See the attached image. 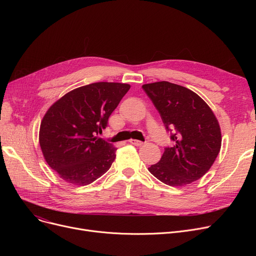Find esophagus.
Masks as SVG:
<instances>
[{"label":"esophagus","mask_w":256,"mask_h":256,"mask_svg":"<svg viewBox=\"0 0 256 256\" xmlns=\"http://www.w3.org/2000/svg\"><path fill=\"white\" fill-rule=\"evenodd\" d=\"M130 142L132 144V145H136V146H142L144 143L142 141H139V140H136V139H130Z\"/></svg>","instance_id":"obj_1"}]
</instances>
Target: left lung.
<instances>
[{
    "mask_svg": "<svg viewBox=\"0 0 256 256\" xmlns=\"http://www.w3.org/2000/svg\"><path fill=\"white\" fill-rule=\"evenodd\" d=\"M142 88L176 143L166 147L150 172L171 186H184L201 178L221 148V130L214 112L198 94L186 87L162 80Z\"/></svg>",
    "mask_w": 256,
    "mask_h": 256,
    "instance_id": "8db88e82",
    "label": "left lung"
}]
</instances>
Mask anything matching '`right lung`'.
Returning a JSON list of instances; mask_svg holds the SVG:
<instances>
[{"label":"right lung","instance_id":"1","mask_svg":"<svg viewBox=\"0 0 256 256\" xmlns=\"http://www.w3.org/2000/svg\"><path fill=\"white\" fill-rule=\"evenodd\" d=\"M130 88L122 83H93L50 106L40 124L39 144L48 166L66 182L86 186L110 169L116 148L98 135Z\"/></svg>","mask_w":256,"mask_h":256}]
</instances>
